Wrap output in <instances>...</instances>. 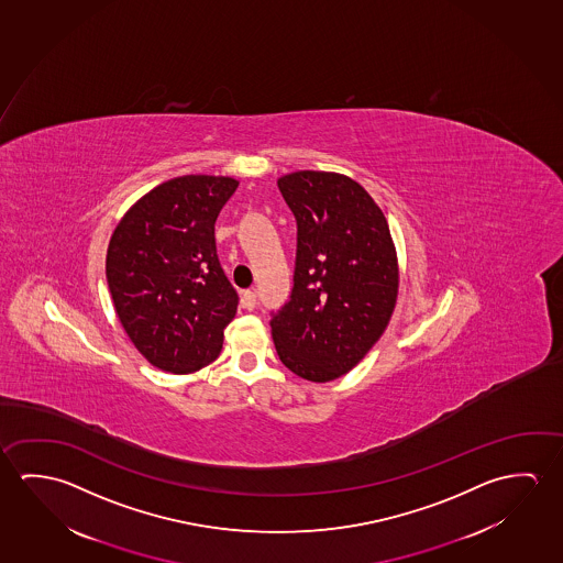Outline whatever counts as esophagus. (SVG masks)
Masks as SVG:
<instances>
[{
  "instance_id": "obj_1",
  "label": "esophagus",
  "mask_w": 563,
  "mask_h": 563,
  "mask_svg": "<svg viewBox=\"0 0 563 563\" xmlns=\"http://www.w3.org/2000/svg\"><path fill=\"white\" fill-rule=\"evenodd\" d=\"M241 305H243V308H247V310H253L255 305H257V295L253 290H245L241 295Z\"/></svg>"
}]
</instances>
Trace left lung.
I'll list each match as a JSON object with an SVG mask.
<instances>
[{
  "label": "left lung",
  "mask_w": 563,
  "mask_h": 563,
  "mask_svg": "<svg viewBox=\"0 0 563 563\" xmlns=\"http://www.w3.org/2000/svg\"><path fill=\"white\" fill-rule=\"evenodd\" d=\"M278 190L298 225L295 286L271 320L283 365L328 383L350 373L387 330L398 257L387 218L350 176L298 170Z\"/></svg>",
  "instance_id": "8db88e82"
}]
</instances>
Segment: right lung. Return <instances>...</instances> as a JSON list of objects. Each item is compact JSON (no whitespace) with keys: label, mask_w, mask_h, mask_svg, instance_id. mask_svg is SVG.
<instances>
[{"label":"right lung","mask_w":563,"mask_h":563,"mask_svg":"<svg viewBox=\"0 0 563 563\" xmlns=\"http://www.w3.org/2000/svg\"><path fill=\"white\" fill-rule=\"evenodd\" d=\"M240 180L176 176L123 213L111 233L106 278L131 343L166 373L218 360L238 295L223 275L213 223Z\"/></svg>","instance_id":"obj_1"}]
</instances>
